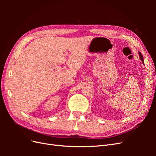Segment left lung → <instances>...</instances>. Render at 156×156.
Segmentation results:
<instances>
[{
	"instance_id": "8db88e82",
	"label": "left lung",
	"mask_w": 156,
	"mask_h": 156,
	"mask_svg": "<svg viewBox=\"0 0 156 156\" xmlns=\"http://www.w3.org/2000/svg\"><path fill=\"white\" fill-rule=\"evenodd\" d=\"M139 57H140V58L141 59V60H142V62H143V64H144V60H143V55H142V54H141L140 52H139Z\"/></svg>"
}]
</instances>
